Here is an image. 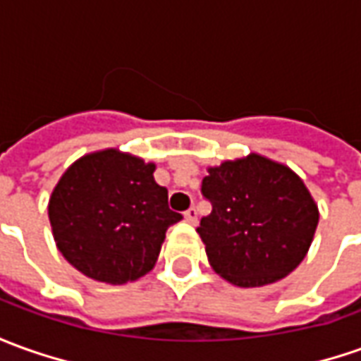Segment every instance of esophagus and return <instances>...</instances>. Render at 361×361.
Returning <instances> with one entry per match:
<instances>
[{"label": "esophagus", "mask_w": 361, "mask_h": 361, "mask_svg": "<svg viewBox=\"0 0 361 361\" xmlns=\"http://www.w3.org/2000/svg\"><path fill=\"white\" fill-rule=\"evenodd\" d=\"M183 217H185V221L188 223L195 225V223H197V209H195V207H190L188 212L183 213Z\"/></svg>", "instance_id": "esophagus-1"}]
</instances>
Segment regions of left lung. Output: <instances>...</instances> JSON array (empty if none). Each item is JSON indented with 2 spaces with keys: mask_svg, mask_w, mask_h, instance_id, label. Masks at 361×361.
Returning <instances> with one entry per match:
<instances>
[{
  "mask_svg": "<svg viewBox=\"0 0 361 361\" xmlns=\"http://www.w3.org/2000/svg\"><path fill=\"white\" fill-rule=\"evenodd\" d=\"M201 193L212 213L200 233L212 269L227 283L273 284L302 263L314 239L318 205L298 173L261 154L207 168Z\"/></svg>",
  "mask_w": 361,
  "mask_h": 361,
  "instance_id": "1",
  "label": "left lung"
}]
</instances>
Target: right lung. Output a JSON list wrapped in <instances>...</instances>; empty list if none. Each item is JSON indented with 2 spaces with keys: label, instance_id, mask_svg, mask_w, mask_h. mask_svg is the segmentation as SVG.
<instances>
[{
  "label": "right lung",
  "instance_id": "add662e5",
  "mask_svg": "<svg viewBox=\"0 0 361 361\" xmlns=\"http://www.w3.org/2000/svg\"><path fill=\"white\" fill-rule=\"evenodd\" d=\"M156 164L118 148L90 152L61 176L49 221L61 255L77 271L109 284L138 281L154 269L168 227L181 219Z\"/></svg>",
  "mask_w": 361,
  "mask_h": 361
}]
</instances>
